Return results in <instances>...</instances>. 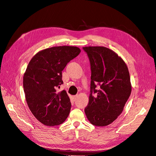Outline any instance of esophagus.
Masks as SVG:
<instances>
[{"label": "esophagus", "mask_w": 156, "mask_h": 156, "mask_svg": "<svg viewBox=\"0 0 156 156\" xmlns=\"http://www.w3.org/2000/svg\"><path fill=\"white\" fill-rule=\"evenodd\" d=\"M77 96H78L77 95H75V96H73V100H76V98H77Z\"/></svg>", "instance_id": "obj_1"}]
</instances>
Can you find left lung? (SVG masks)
Returning a JSON list of instances; mask_svg holds the SVG:
<instances>
[{"label":"left lung","instance_id":"obj_1","mask_svg":"<svg viewBox=\"0 0 156 156\" xmlns=\"http://www.w3.org/2000/svg\"><path fill=\"white\" fill-rule=\"evenodd\" d=\"M83 49L91 69L90 94L84 112L94 126H106L121 114L131 94L128 68L115 52L105 47Z\"/></svg>","mask_w":156,"mask_h":156}]
</instances>
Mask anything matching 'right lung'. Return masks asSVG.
<instances>
[{"instance_id":"obj_1","label":"right lung","mask_w":156,"mask_h":156,"mask_svg":"<svg viewBox=\"0 0 156 156\" xmlns=\"http://www.w3.org/2000/svg\"><path fill=\"white\" fill-rule=\"evenodd\" d=\"M80 52L77 47H53L36 53L27 66L23 76L26 101L33 115L45 126L60 125L69 115V98L56 88L63 84L62 70Z\"/></svg>"}]
</instances>
